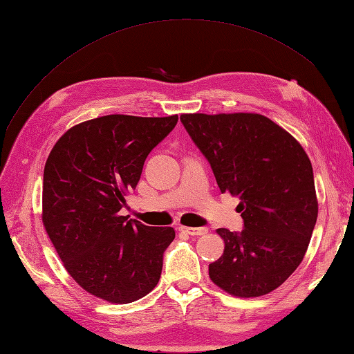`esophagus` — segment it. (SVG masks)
<instances>
[{"instance_id":"obj_1","label":"esophagus","mask_w":354,"mask_h":354,"mask_svg":"<svg viewBox=\"0 0 354 354\" xmlns=\"http://www.w3.org/2000/svg\"><path fill=\"white\" fill-rule=\"evenodd\" d=\"M178 230L183 231V232H187V234H190V236H204V234H207V232H208V228H205V227H201V228L179 227Z\"/></svg>"}]
</instances>
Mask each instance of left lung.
Segmentation results:
<instances>
[{"label": "left lung", "instance_id": "1", "mask_svg": "<svg viewBox=\"0 0 354 354\" xmlns=\"http://www.w3.org/2000/svg\"><path fill=\"white\" fill-rule=\"evenodd\" d=\"M222 193L240 198L243 230L219 228L223 255L209 278L236 297H260L292 275L318 217L313 169L301 145L260 114H183Z\"/></svg>", "mask_w": 354, "mask_h": 354}]
</instances>
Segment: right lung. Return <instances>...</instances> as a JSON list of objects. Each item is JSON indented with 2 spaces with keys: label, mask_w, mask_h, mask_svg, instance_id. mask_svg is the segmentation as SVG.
Returning a JSON list of instances; mask_svg holds the SVG:
<instances>
[{
  "label": "right lung",
  "mask_w": 354,
  "mask_h": 354,
  "mask_svg": "<svg viewBox=\"0 0 354 354\" xmlns=\"http://www.w3.org/2000/svg\"><path fill=\"white\" fill-rule=\"evenodd\" d=\"M178 115H104L66 131L44 169L42 222L65 269L91 295L132 303L160 281L170 227L120 216L147 155Z\"/></svg>",
  "instance_id": "1"
}]
</instances>
